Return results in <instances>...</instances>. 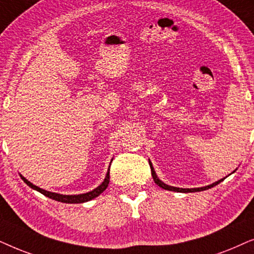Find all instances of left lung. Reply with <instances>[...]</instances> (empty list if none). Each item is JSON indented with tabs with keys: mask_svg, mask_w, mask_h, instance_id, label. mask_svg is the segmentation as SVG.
<instances>
[{
	"mask_svg": "<svg viewBox=\"0 0 254 254\" xmlns=\"http://www.w3.org/2000/svg\"><path fill=\"white\" fill-rule=\"evenodd\" d=\"M150 167H151L152 178H153V180H154L155 184H157V185L159 186V187L166 189V190H172V191H179V192H195V191H201V190H205V189H209V188L214 187V186L218 185L219 182H222L223 180H224V179H221V180L216 181L215 184H212V185H210V186H207V187H202V188H190V189H189V188H188V189H187V188H177V187H172V186L165 185L164 182L159 180L158 177H157V174H155V172H154V170H153V166H152L151 161H150Z\"/></svg>",
	"mask_w": 254,
	"mask_h": 254,
	"instance_id": "left-lung-1",
	"label": "left lung"
}]
</instances>
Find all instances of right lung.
<instances>
[{"label":"right lung","mask_w":254,"mask_h":254,"mask_svg":"<svg viewBox=\"0 0 254 254\" xmlns=\"http://www.w3.org/2000/svg\"><path fill=\"white\" fill-rule=\"evenodd\" d=\"M21 178L23 179V181H24L25 184L29 186V187H31L32 189H36L37 191L42 192L43 195H45V196H47V197L52 198V200L64 202V203H83V202L93 200L94 197H96V196H99L101 192H103L104 190H106L108 185H109V180H110L109 172H108L107 177H106V179H104V181L102 182V185H100L99 187L94 189V190L89 191V192H86V194H80V195H62V194H57V192H51V191L44 190V189L37 187V186H35V185H32L31 182L26 180L25 178H23V177H21Z\"/></svg>","instance_id":"obj_1"}]
</instances>
